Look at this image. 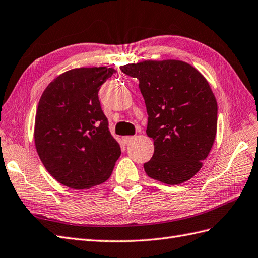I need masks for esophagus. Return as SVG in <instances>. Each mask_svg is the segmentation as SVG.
<instances>
[{
  "label": "esophagus",
  "mask_w": 258,
  "mask_h": 258,
  "mask_svg": "<svg viewBox=\"0 0 258 258\" xmlns=\"http://www.w3.org/2000/svg\"><path fill=\"white\" fill-rule=\"evenodd\" d=\"M134 138H135L134 136H124V137H123V142H124L125 144H127V143L133 141Z\"/></svg>",
  "instance_id": "1"
}]
</instances>
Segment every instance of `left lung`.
Segmentation results:
<instances>
[{"instance_id": "obj_1", "label": "left lung", "mask_w": 258, "mask_h": 258, "mask_svg": "<svg viewBox=\"0 0 258 258\" xmlns=\"http://www.w3.org/2000/svg\"><path fill=\"white\" fill-rule=\"evenodd\" d=\"M121 70L140 79L146 103V133L154 140L155 151L144 164L145 172L169 185L192 179L217 133V100L207 79L180 60H145Z\"/></svg>"}]
</instances>
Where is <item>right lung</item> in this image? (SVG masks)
<instances>
[{"instance_id": "right-lung-1", "label": "right lung", "mask_w": 258, "mask_h": 258, "mask_svg": "<svg viewBox=\"0 0 258 258\" xmlns=\"http://www.w3.org/2000/svg\"><path fill=\"white\" fill-rule=\"evenodd\" d=\"M114 72L105 66L64 72L39 100L35 146L44 168L65 186L88 189L105 182L121 156L98 98Z\"/></svg>"}]
</instances>
